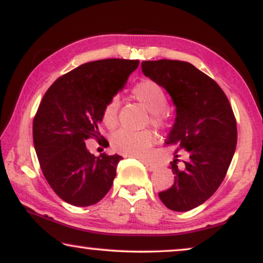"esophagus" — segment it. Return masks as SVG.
<instances>
[{
    "instance_id": "34e87169",
    "label": "esophagus",
    "mask_w": 263,
    "mask_h": 263,
    "mask_svg": "<svg viewBox=\"0 0 263 263\" xmlns=\"http://www.w3.org/2000/svg\"><path fill=\"white\" fill-rule=\"evenodd\" d=\"M141 161H142L143 164H145V166L147 167V170H148V171H154V170H156V168H157L156 165L152 164V163H148V161H147V160H143V159H142Z\"/></svg>"
}]
</instances>
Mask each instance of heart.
I'll use <instances>...</instances> for the list:
<instances>
[{"label": "heart", "instance_id": "b5f03b06", "mask_svg": "<svg viewBox=\"0 0 263 263\" xmlns=\"http://www.w3.org/2000/svg\"><path fill=\"white\" fill-rule=\"evenodd\" d=\"M132 96L149 111V122L153 127L165 129L168 125L167 97L161 86L149 79L136 82L132 88ZM117 99H111L103 111V123L107 128H114L118 116ZM154 134L151 130L130 132L121 129L111 138V147L117 153L128 157H141L154 142Z\"/></svg>", "mask_w": 263, "mask_h": 263}]
</instances>
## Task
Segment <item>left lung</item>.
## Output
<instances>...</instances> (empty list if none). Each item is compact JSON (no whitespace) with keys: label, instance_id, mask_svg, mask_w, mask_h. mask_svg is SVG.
<instances>
[{"label":"left lung","instance_id":"obj_1","mask_svg":"<svg viewBox=\"0 0 263 263\" xmlns=\"http://www.w3.org/2000/svg\"><path fill=\"white\" fill-rule=\"evenodd\" d=\"M142 73L164 87L176 105L167 145H177L171 161L175 182L159 193L176 212L207 201L224 181L237 143V123L228 97L213 79L184 61H143ZM178 150L186 154L183 164Z\"/></svg>","mask_w":263,"mask_h":263}]
</instances>
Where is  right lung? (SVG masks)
I'll return each mask as SVG.
<instances>
[{
  "instance_id": "add662e5",
  "label": "right lung",
  "mask_w": 263,
  "mask_h": 263,
  "mask_svg": "<svg viewBox=\"0 0 263 263\" xmlns=\"http://www.w3.org/2000/svg\"><path fill=\"white\" fill-rule=\"evenodd\" d=\"M139 63L106 59L81 64L57 79L39 104L33 120L35 153L53 192L73 206L99 202L114 184L122 157H96L85 141H105L98 129L104 107Z\"/></svg>"
}]
</instances>
